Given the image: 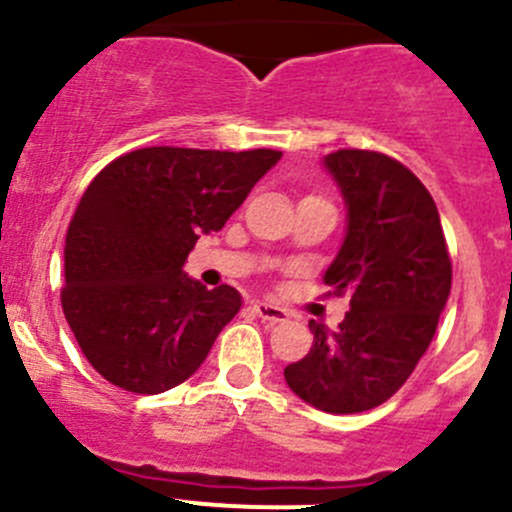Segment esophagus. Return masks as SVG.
<instances>
[{
	"mask_svg": "<svg viewBox=\"0 0 512 512\" xmlns=\"http://www.w3.org/2000/svg\"><path fill=\"white\" fill-rule=\"evenodd\" d=\"M252 309H255V314L262 319V322H270V324L285 322V319L289 317V312L285 307H277V304H272V302H255L252 304Z\"/></svg>",
	"mask_w": 512,
	"mask_h": 512,
	"instance_id": "1",
	"label": "esophagus"
}]
</instances>
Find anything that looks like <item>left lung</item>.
Listing matches in <instances>:
<instances>
[{"instance_id": "8db88e82", "label": "left lung", "mask_w": 512, "mask_h": 512, "mask_svg": "<svg viewBox=\"0 0 512 512\" xmlns=\"http://www.w3.org/2000/svg\"><path fill=\"white\" fill-rule=\"evenodd\" d=\"M322 165L347 208L324 282L352 302L334 332L309 319L314 344L285 381L314 409L359 414L391 399L426 354L451 292V257L431 193L399 160L337 151Z\"/></svg>"}]
</instances>
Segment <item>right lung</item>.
Instances as JSON below:
<instances>
[{"label":"right lung","instance_id":"obj_1","mask_svg":"<svg viewBox=\"0 0 512 512\" xmlns=\"http://www.w3.org/2000/svg\"><path fill=\"white\" fill-rule=\"evenodd\" d=\"M280 158L267 148L153 146L91 180L66 232L61 307L103 379L160 394L200 369L242 297L230 285H200L185 260Z\"/></svg>","mask_w":512,"mask_h":512}]
</instances>
